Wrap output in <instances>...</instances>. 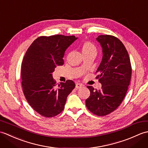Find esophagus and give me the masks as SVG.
Here are the masks:
<instances>
[{"label":"esophagus","instance_id":"34e87169","mask_svg":"<svg viewBox=\"0 0 148 148\" xmlns=\"http://www.w3.org/2000/svg\"><path fill=\"white\" fill-rule=\"evenodd\" d=\"M83 86V84H81V83H77L76 84V88L77 89L79 88H82Z\"/></svg>","mask_w":148,"mask_h":148}]
</instances>
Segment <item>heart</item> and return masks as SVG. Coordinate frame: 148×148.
I'll list each match as a JSON object with an SVG mask.
<instances>
[{"label":"heart","mask_w":148,"mask_h":148,"mask_svg":"<svg viewBox=\"0 0 148 148\" xmlns=\"http://www.w3.org/2000/svg\"><path fill=\"white\" fill-rule=\"evenodd\" d=\"M82 48V51L83 54H90V53H92V54H95L97 53V48L95 45L92 42L88 41H84L81 46Z\"/></svg>","instance_id":"b5f03b06"}]
</instances>
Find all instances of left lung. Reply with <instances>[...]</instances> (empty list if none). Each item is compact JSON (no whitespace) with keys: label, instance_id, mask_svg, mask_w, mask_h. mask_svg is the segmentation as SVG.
<instances>
[{"label":"left lung","instance_id":"8db88e82","mask_svg":"<svg viewBox=\"0 0 148 148\" xmlns=\"http://www.w3.org/2000/svg\"><path fill=\"white\" fill-rule=\"evenodd\" d=\"M97 40L103 52L96 76L102 88L97 90L87 86L90 95L86 106L93 114L103 116L114 111L123 100L130 82L132 66L126 48L117 37L100 35Z\"/></svg>","mask_w":148,"mask_h":148}]
</instances>
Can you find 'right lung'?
<instances>
[{
    "mask_svg": "<svg viewBox=\"0 0 148 148\" xmlns=\"http://www.w3.org/2000/svg\"><path fill=\"white\" fill-rule=\"evenodd\" d=\"M74 36H40L28 48L21 65V85L25 99L39 114L51 118L64 110L67 96L76 84L72 80L56 84L52 72L64 65L65 51Z\"/></svg>",
    "mask_w": 148,
    "mask_h": 148,
    "instance_id": "obj_1",
    "label": "right lung"
}]
</instances>
